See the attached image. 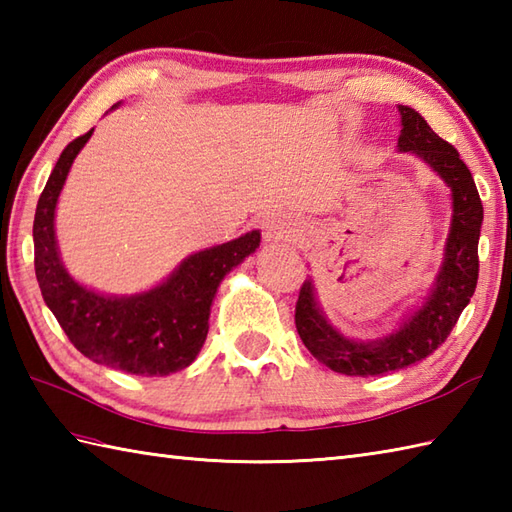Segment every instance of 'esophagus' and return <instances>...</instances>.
<instances>
[{"label": "esophagus", "mask_w": 512, "mask_h": 512, "mask_svg": "<svg viewBox=\"0 0 512 512\" xmlns=\"http://www.w3.org/2000/svg\"><path fill=\"white\" fill-rule=\"evenodd\" d=\"M264 235L266 242H281V239H290L295 235V228L281 215H270L264 222Z\"/></svg>", "instance_id": "1"}]
</instances>
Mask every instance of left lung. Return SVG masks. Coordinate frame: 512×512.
I'll return each mask as SVG.
<instances>
[{
	"label": "left lung",
	"mask_w": 512,
	"mask_h": 512,
	"mask_svg": "<svg viewBox=\"0 0 512 512\" xmlns=\"http://www.w3.org/2000/svg\"><path fill=\"white\" fill-rule=\"evenodd\" d=\"M398 151H409L447 184L451 191V226L436 281L420 306L407 312L394 330L372 341H356L339 332L325 317L314 281L301 286L295 323L303 345L319 363L345 376H380L420 363L447 341L453 325L477 286V242L484 206L469 167L447 140L407 105H398Z\"/></svg>",
	"instance_id": "left-lung-1"
}]
</instances>
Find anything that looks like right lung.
<instances>
[{"instance_id":"add662e5","label":"right lung","mask_w":512,"mask_h":512,"mask_svg":"<svg viewBox=\"0 0 512 512\" xmlns=\"http://www.w3.org/2000/svg\"><path fill=\"white\" fill-rule=\"evenodd\" d=\"M116 107L118 103L112 110ZM92 132L63 149L37 202L32 239L41 295L72 345L90 361L136 376H169L200 354L217 288L255 253L262 233L250 231L198 250L184 257L167 279L136 295H105L79 284L61 262L54 215L72 162Z\"/></svg>"}]
</instances>
